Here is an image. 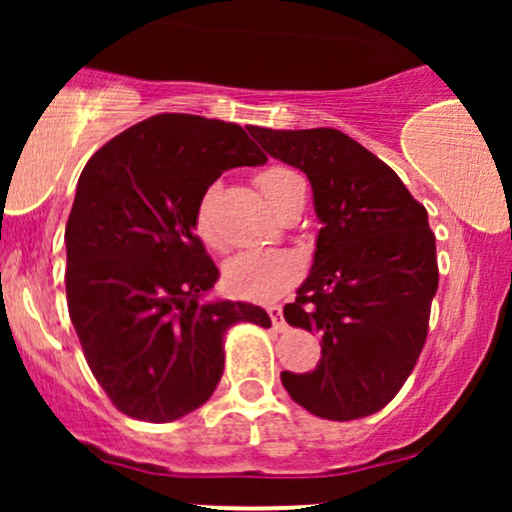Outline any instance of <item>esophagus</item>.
Listing matches in <instances>:
<instances>
[{"mask_svg": "<svg viewBox=\"0 0 512 512\" xmlns=\"http://www.w3.org/2000/svg\"><path fill=\"white\" fill-rule=\"evenodd\" d=\"M267 313H269V317H272L274 330L284 332V330H286V322H284V315H281V308H279V305H269Z\"/></svg>", "mask_w": 512, "mask_h": 512, "instance_id": "34e87169", "label": "esophagus"}]
</instances>
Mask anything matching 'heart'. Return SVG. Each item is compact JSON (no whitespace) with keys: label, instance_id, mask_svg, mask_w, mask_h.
<instances>
[{"label":"heart","instance_id":"b5f03b06","mask_svg":"<svg viewBox=\"0 0 512 512\" xmlns=\"http://www.w3.org/2000/svg\"><path fill=\"white\" fill-rule=\"evenodd\" d=\"M255 185L262 192V197L274 209H279L286 202V197L298 185H303V180L291 168L269 166L255 175ZM211 204H214V190H207L197 204L195 231L204 243L216 248L219 238H216L214 221H211ZM298 274H301V260L293 252L245 250L226 262V267H223V284L236 296L267 301V298L279 296V293L289 289L293 281L298 279Z\"/></svg>","mask_w":512,"mask_h":512}]
</instances>
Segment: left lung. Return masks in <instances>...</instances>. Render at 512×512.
Wrapping results in <instances>:
<instances>
[{
    "instance_id": "obj_1",
    "label": "left lung",
    "mask_w": 512,
    "mask_h": 512,
    "mask_svg": "<svg viewBox=\"0 0 512 512\" xmlns=\"http://www.w3.org/2000/svg\"><path fill=\"white\" fill-rule=\"evenodd\" d=\"M269 156L313 187V267L284 308L286 322L320 334L310 373H281L296 404L330 421L375 414L416 366L438 291L436 236L387 163L330 127H250Z\"/></svg>"
}]
</instances>
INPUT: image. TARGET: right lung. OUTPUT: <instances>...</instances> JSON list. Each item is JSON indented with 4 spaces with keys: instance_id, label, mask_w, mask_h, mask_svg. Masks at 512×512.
I'll return each mask as SVG.
<instances>
[{
    "instance_id": "add662e5",
    "label": "right lung",
    "mask_w": 512,
    "mask_h": 512,
    "mask_svg": "<svg viewBox=\"0 0 512 512\" xmlns=\"http://www.w3.org/2000/svg\"><path fill=\"white\" fill-rule=\"evenodd\" d=\"M264 161L240 125L163 113L86 163L64 231L67 305L93 378L122 414L166 424L199 409L223 375L228 327H272L260 305L202 301L219 269L195 233L211 182Z\"/></svg>"
}]
</instances>
